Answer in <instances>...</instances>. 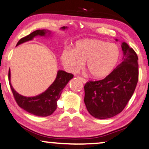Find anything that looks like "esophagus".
Listing matches in <instances>:
<instances>
[{"mask_svg": "<svg viewBox=\"0 0 149 149\" xmlns=\"http://www.w3.org/2000/svg\"><path fill=\"white\" fill-rule=\"evenodd\" d=\"M78 78L80 79V80L82 81V82H83V83H86V80H85V79L83 78H82V77H78Z\"/></svg>", "mask_w": 149, "mask_h": 149, "instance_id": "1", "label": "esophagus"}]
</instances>
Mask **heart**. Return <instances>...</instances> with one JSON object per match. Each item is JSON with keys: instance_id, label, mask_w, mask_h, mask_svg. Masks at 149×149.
I'll list each match as a JSON object with an SVG mask.
<instances>
[{"instance_id": "heart-1", "label": "heart", "mask_w": 149, "mask_h": 149, "mask_svg": "<svg viewBox=\"0 0 149 149\" xmlns=\"http://www.w3.org/2000/svg\"><path fill=\"white\" fill-rule=\"evenodd\" d=\"M120 49L114 43L98 39H83L76 42L73 50L65 49L61 60L69 72L76 73L86 63L90 76L100 79L110 74L120 58Z\"/></svg>"}]
</instances>
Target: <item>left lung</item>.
<instances>
[{"mask_svg": "<svg viewBox=\"0 0 149 149\" xmlns=\"http://www.w3.org/2000/svg\"><path fill=\"white\" fill-rule=\"evenodd\" d=\"M122 62L101 80L84 85V104L94 118L107 119L123 111L132 97L138 81V58L126 42L122 43Z\"/></svg>", "mask_w": 149, "mask_h": 149, "instance_id": "left-lung-1", "label": "left lung"}]
</instances>
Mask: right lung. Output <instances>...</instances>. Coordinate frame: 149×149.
Returning a JSON list of instances; mask_svg holds the SVG:
<instances>
[{
  "label": "right lung",
  "instance_id": "right-lung-1",
  "mask_svg": "<svg viewBox=\"0 0 149 149\" xmlns=\"http://www.w3.org/2000/svg\"><path fill=\"white\" fill-rule=\"evenodd\" d=\"M67 28V27H63L61 29L65 30ZM47 33L50 35L51 31L45 29L36 30L27 36L22 38L17 43L16 46L23 42L31 40L33 38L38 36H45ZM10 77V69H9L8 78L9 85L15 100L18 106L34 116L46 117L50 116L55 111L57 108V102L61 97L62 91L69 81L73 78V75L67 73L65 71L59 70L58 71L56 80L51 84L49 87L45 92L34 97H25L17 93L11 84Z\"/></svg>",
  "mask_w": 149,
  "mask_h": 149
}]
</instances>
